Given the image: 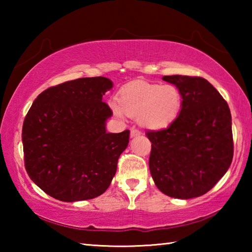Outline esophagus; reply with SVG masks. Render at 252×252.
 <instances>
[{
  "label": "esophagus",
  "instance_id": "obj_1",
  "mask_svg": "<svg viewBox=\"0 0 252 252\" xmlns=\"http://www.w3.org/2000/svg\"><path fill=\"white\" fill-rule=\"evenodd\" d=\"M139 135H141V132L133 127V129L131 130V138H135V136H139Z\"/></svg>",
  "mask_w": 252,
  "mask_h": 252
}]
</instances>
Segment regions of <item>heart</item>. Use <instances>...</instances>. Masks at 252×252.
I'll return each instance as SVG.
<instances>
[{"mask_svg": "<svg viewBox=\"0 0 252 252\" xmlns=\"http://www.w3.org/2000/svg\"><path fill=\"white\" fill-rule=\"evenodd\" d=\"M181 105V93L174 85L146 82L130 84L121 92L119 102H110L114 116L136 118L139 125L149 130L169 126L179 116Z\"/></svg>", "mask_w": 252, "mask_h": 252, "instance_id": "heart-1", "label": "heart"}]
</instances>
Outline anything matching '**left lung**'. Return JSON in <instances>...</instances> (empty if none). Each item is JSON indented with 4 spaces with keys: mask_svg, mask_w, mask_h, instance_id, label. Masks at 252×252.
I'll return each mask as SVG.
<instances>
[{
    "mask_svg": "<svg viewBox=\"0 0 252 252\" xmlns=\"http://www.w3.org/2000/svg\"><path fill=\"white\" fill-rule=\"evenodd\" d=\"M182 96L179 116L167 129L148 131L149 168L161 192L176 199L207 193L231 164V113L220 93L199 76L165 75Z\"/></svg>",
    "mask_w": 252,
    "mask_h": 252,
    "instance_id": "1",
    "label": "left lung"
}]
</instances>
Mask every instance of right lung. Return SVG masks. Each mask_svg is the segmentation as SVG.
I'll return each mask as SVG.
<instances>
[{"mask_svg":"<svg viewBox=\"0 0 252 252\" xmlns=\"http://www.w3.org/2000/svg\"><path fill=\"white\" fill-rule=\"evenodd\" d=\"M112 87L104 76L81 78L46 89L34 100L23 122L24 162L46 194L74 202L109 188L130 134L106 132L112 111L102 97Z\"/></svg>","mask_w":252,"mask_h":252,"instance_id":"obj_1","label":"right lung"}]
</instances>
